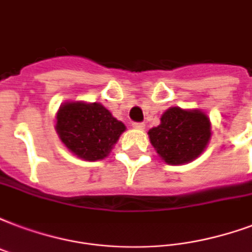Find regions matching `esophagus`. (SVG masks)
<instances>
[{
    "mask_svg": "<svg viewBox=\"0 0 252 252\" xmlns=\"http://www.w3.org/2000/svg\"><path fill=\"white\" fill-rule=\"evenodd\" d=\"M145 126H146V125L143 124V122H134L133 124V127L135 128V130H143Z\"/></svg>",
    "mask_w": 252,
    "mask_h": 252,
    "instance_id": "1",
    "label": "esophagus"
}]
</instances>
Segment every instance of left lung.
<instances>
[{
	"instance_id": "1",
	"label": "left lung",
	"mask_w": 252,
	"mask_h": 252,
	"mask_svg": "<svg viewBox=\"0 0 252 252\" xmlns=\"http://www.w3.org/2000/svg\"><path fill=\"white\" fill-rule=\"evenodd\" d=\"M151 145L169 164H183L202 154L211 137L210 119L199 110L171 107L149 130Z\"/></svg>"
}]
</instances>
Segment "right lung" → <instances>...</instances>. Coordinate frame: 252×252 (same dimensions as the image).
I'll use <instances>...</instances> for the list:
<instances>
[{"mask_svg": "<svg viewBox=\"0 0 252 252\" xmlns=\"http://www.w3.org/2000/svg\"><path fill=\"white\" fill-rule=\"evenodd\" d=\"M125 128L101 103L69 102L57 113L56 130L61 141L86 160L105 158Z\"/></svg>", "mask_w": 252, "mask_h": 252, "instance_id": "add662e5", "label": "right lung"}]
</instances>
